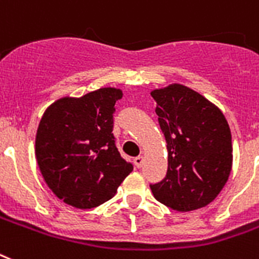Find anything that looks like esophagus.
I'll use <instances>...</instances> for the list:
<instances>
[{
  "label": "esophagus",
  "instance_id": "1",
  "mask_svg": "<svg viewBox=\"0 0 259 259\" xmlns=\"http://www.w3.org/2000/svg\"><path fill=\"white\" fill-rule=\"evenodd\" d=\"M134 163H135V165L138 168H140L143 165V156H136V158L134 159Z\"/></svg>",
  "mask_w": 259,
  "mask_h": 259
}]
</instances>
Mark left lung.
Segmentation results:
<instances>
[{"mask_svg": "<svg viewBox=\"0 0 259 259\" xmlns=\"http://www.w3.org/2000/svg\"><path fill=\"white\" fill-rule=\"evenodd\" d=\"M160 130L168 151L163 181L154 196L177 211L204 207L226 185L233 165L231 132L222 111L182 84L154 90Z\"/></svg>", "mask_w": 259, "mask_h": 259, "instance_id": "8db88e82", "label": "left lung"}]
</instances>
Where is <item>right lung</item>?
Returning a JSON list of instances; mask_svg holds the SVG:
<instances>
[{"instance_id":"add662e5","label":"right lung","mask_w":259,"mask_h":259,"mask_svg":"<svg viewBox=\"0 0 259 259\" xmlns=\"http://www.w3.org/2000/svg\"><path fill=\"white\" fill-rule=\"evenodd\" d=\"M123 92L100 88L81 97H63L49 105L38 124L36 159L59 199L77 208L109 200L134 165L115 144L113 112Z\"/></svg>"}]
</instances>
